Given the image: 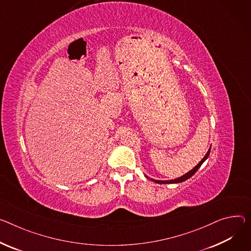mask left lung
<instances>
[{"instance_id":"left-lung-1","label":"left lung","mask_w":251,"mask_h":251,"mask_svg":"<svg viewBox=\"0 0 251 251\" xmlns=\"http://www.w3.org/2000/svg\"><path fill=\"white\" fill-rule=\"evenodd\" d=\"M210 150H211V147L209 148V150L207 151V153L205 154V156L202 158V160H201L192 170H190L189 172H187L186 174H184L183 176H181V177H178V178H175V179H172V180H155V179L149 178V177L146 176V175H145V176H146L147 178H149L150 180L156 182V183H158V184H173V183H180V182H183V181L187 180L188 178H190L191 176H193V175L195 174V172L200 168V166L203 164V162L208 158V156H209V154H210Z\"/></svg>"}]
</instances>
